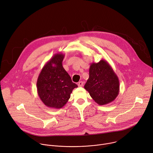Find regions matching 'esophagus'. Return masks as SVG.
<instances>
[{"mask_svg": "<svg viewBox=\"0 0 153 153\" xmlns=\"http://www.w3.org/2000/svg\"><path fill=\"white\" fill-rule=\"evenodd\" d=\"M83 85H84V82H83L82 81H80L78 83V86L79 87H83Z\"/></svg>", "mask_w": 153, "mask_h": 153, "instance_id": "obj_1", "label": "esophagus"}]
</instances>
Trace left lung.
<instances>
[{
  "label": "left lung",
  "mask_w": 153,
  "mask_h": 153,
  "mask_svg": "<svg viewBox=\"0 0 153 153\" xmlns=\"http://www.w3.org/2000/svg\"><path fill=\"white\" fill-rule=\"evenodd\" d=\"M84 88L99 105L114 101L120 91L118 77L112 68L104 60L92 63L89 69V78Z\"/></svg>",
  "instance_id": "left-lung-1"
}]
</instances>
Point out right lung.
<instances>
[{"label":"right lung","mask_w":153,"mask_h":153,"mask_svg":"<svg viewBox=\"0 0 153 153\" xmlns=\"http://www.w3.org/2000/svg\"><path fill=\"white\" fill-rule=\"evenodd\" d=\"M65 55L55 53L45 65L38 76L36 87L41 100L48 107L62 108L77 85L62 65Z\"/></svg>","instance_id":"obj_1"}]
</instances>
